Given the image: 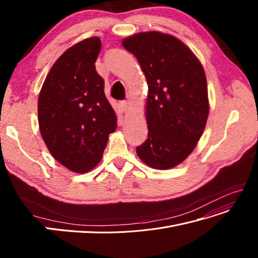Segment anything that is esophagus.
Wrapping results in <instances>:
<instances>
[{
    "label": "esophagus",
    "instance_id": "esophagus-1",
    "mask_svg": "<svg viewBox=\"0 0 258 258\" xmlns=\"http://www.w3.org/2000/svg\"><path fill=\"white\" fill-rule=\"evenodd\" d=\"M120 106H121V110L126 113V112H128V110H129V102L128 101H121L120 102Z\"/></svg>",
    "mask_w": 258,
    "mask_h": 258
}]
</instances>
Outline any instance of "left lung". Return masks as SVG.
I'll return each instance as SVG.
<instances>
[{"label":"left lung","instance_id":"8db88e82","mask_svg":"<svg viewBox=\"0 0 258 258\" xmlns=\"http://www.w3.org/2000/svg\"><path fill=\"white\" fill-rule=\"evenodd\" d=\"M121 44L138 59L148 86V138L137 154L151 168H174L206 128L210 105L204 67L183 42L158 31L134 34Z\"/></svg>","mask_w":258,"mask_h":258}]
</instances>
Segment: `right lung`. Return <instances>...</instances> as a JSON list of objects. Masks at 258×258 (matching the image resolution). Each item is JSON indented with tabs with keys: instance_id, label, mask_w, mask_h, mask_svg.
I'll return each mask as SVG.
<instances>
[{
	"instance_id": "obj_1",
	"label": "right lung",
	"mask_w": 258,
	"mask_h": 258,
	"mask_svg": "<svg viewBox=\"0 0 258 258\" xmlns=\"http://www.w3.org/2000/svg\"><path fill=\"white\" fill-rule=\"evenodd\" d=\"M101 41L92 36L67 49L54 62L38 95V126L52 157L69 170L88 172L101 161L115 111L96 71Z\"/></svg>"
}]
</instances>
